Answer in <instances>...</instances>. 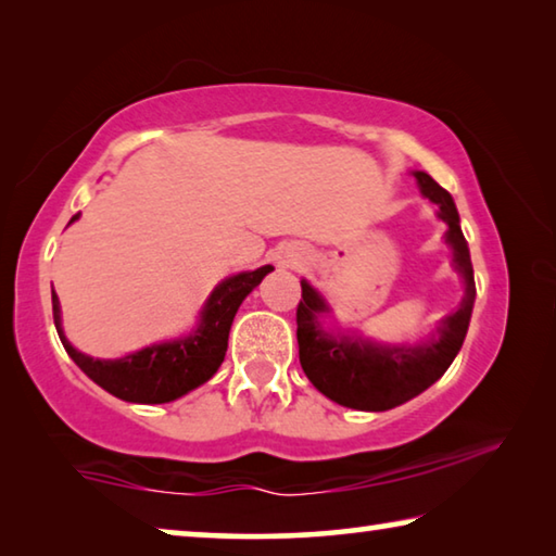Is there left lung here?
Wrapping results in <instances>:
<instances>
[{
    "label": "left lung",
    "instance_id": "8db88e82",
    "mask_svg": "<svg viewBox=\"0 0 556 556\" xmlns=\"http://www.w3.org/2000/svg\"><path fill=\"white\" fill-rule=\"evenodd\" d=\"M414 178L421 193L439 205V218L448 225L446 242L454 250V269L464 279V299L456 312L437 326V333L429 341L417 345H380L363 341L361 336L351 338L324 331L318 318L328 312L326 301L306 279L301 281V301L296 306L299 363L314 388L343 407L363 412L400 407L431 388L464 345L476 301V281L456 203L429 174L414 172Z\"/></svg>",
    "mask_w": 556,
    "mask_h": 556
}]
</instances>
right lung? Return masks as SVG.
I'll list each match as a JSON object with an SVG mask.
<instances>
[{
	"label": "right lung",
	"mask_w": 556,
	"mask_h": 556,
	"mask_svg": "<svg viewBox=\"0 0 556 556\" xmlns=\"http://www.w3.org/2000/svg\"><path fill=\"white\" fill-rule=\"evenodd\" d=\"M73 220H78V215H73L71 223ZM271 269L275 267L265 265L255 271H240V275L220 281L213 289L208 301H205L195 331L184 338H176V341L147 345L142 351L117 357V361H98V357L75 351L63 333L61 304L55 291L51 294L53 324L65 353L102 390H108L110 394H115V397L125 402L164 404L184 397L186 392L208 382L218 372L225 351H228V336L235 314H238L244 296Z\"/></svg>",
	"instance_id": "1"
}]
</instances>
